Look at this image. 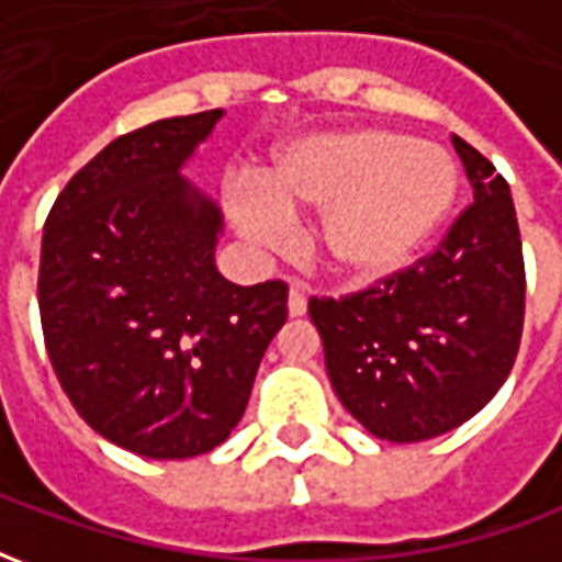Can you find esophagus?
<instances>
[{"label":"esophagus","instance_id":"esophagus-1","mask_svg":"<svg viewBox=\"0 0 562 562\" xmlns=\"http://www.w3.org/2000/svg\"><path fill=\"white\" fill-rule=\"evenodd\" d=\"M289 313L292 316H304L306 313V294L301 289V282H292L289 285Z\"/></svg>","mask_w":562,"mask_h":562}]
</instances>
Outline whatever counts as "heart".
<instances>
[{
    "instance_id": "1",
    "label": "heart",
    "mask_w": 562,
    "mask_h": 562,
    "mask_svg": "<svg viewBox=\"0 0 562 562\" xmlns=\"http://www.w3.org/2000/svg\"><path fill=\"white\" fill-rule=\"evenodd\" d=\"M454 198L458 168L442 147L389 128H340L280 149L258 192H237L228 213L249 240L280 246L285 220L318 210V261L340 280L376 282L430 244Z\"/></svg>"
}]
</instances>
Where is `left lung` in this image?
Instances as JSON below:
<instances>
[{"mask_svg": "<svg viewBox=\"0 0 562 562\" xmlns=\"http://www.w3.org/2000/svg\"><path fill=\"white\" fill-rule=\"evenodd\" d=\"M470 207L434 256L349 297H313L310 318L340 403L389 442L454 430L506 382L524 330V256L508 183L451 138Z\"/></svg>", "mask_w": 562, "mask_h": 562, "instance_id": "left-lung-1", "label": "left lung"}]
</instances>
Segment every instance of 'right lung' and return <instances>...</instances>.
<instances>
[{"mask_svg": "<svg viewBox=\"0 0 562 562\" xmlns=\"http://www.w3.org/2000/svg\"><path fill=\"white\" fill-rule=\"evenodd\" d=\"M220 120L216 108L120 135L44 222L38 310L56 379L95 434L140 458L225 442L289 316L285 282L222 277V213L183 177Z\"/></svg>", "mask_w": 562, "mask_h": 562, "instance_id": "right-lung-1", "label": "right lung"}]
</instances>
